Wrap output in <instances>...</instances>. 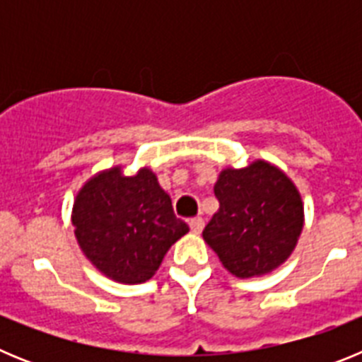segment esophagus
<instances>
[{
    "instance_id": "34e87169",
    "label": "esophagus",
    "mask_w": 362,
    "mask_h": 362,
    "mask_svg": "<svg viewBox=\"0 0 362 362\" xmlns=\"http://www.w3.org/2000/svg\"><path fill=\"white\" fill-rule=\"evenodd\" d=\"M203 226H204V219L203 217H192L190 219V228H192V232L194 233H199L201 230H203Z\"/></svg>"
}]
</instances>
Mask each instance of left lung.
<instances>
[{"instance_id": "left-lung-1", "label": "left lung", "mask_w": 362, "mask_h": 362, "mask_svg": "<svg viewBox=\"0 0 362 362\" xmlns=\"http://www.w3.org/2000/svg\"><path fill=\"white\" fill-rule=\"evenodd\" d=\"M219 210L203 239L235 277L270 274L290 257L305 223L292 179L267 161L225 168L214 187Z\"/></svg>"}]
</instances>
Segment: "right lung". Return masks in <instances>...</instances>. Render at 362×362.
Here are the masks:
<instances>
[{
	"instance_id": "add662e5",
	"label": "right lung",
	"mask_w": 362,
	"mask_h": 362,
	"mask_svg": "<svg viewBox=\"0 0 362 362\" xmlns=\"http://www.w3.org/2000/svg\"><path fill=\"white\" fill-rule=\"evenodd\" d=\"M72 225L86 259L124 284L148 281L168 248L188 232L150 168L123 175L121 166L83 185L74 201Z\"/></svg>"
}]
</instances>
